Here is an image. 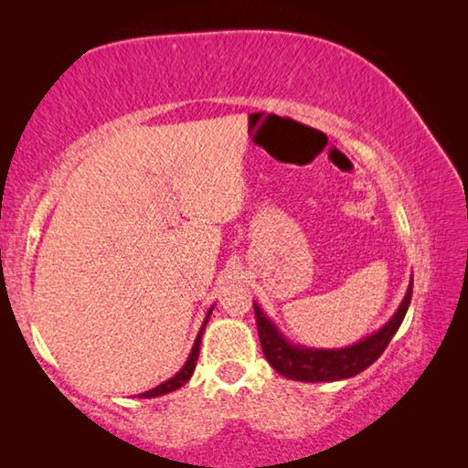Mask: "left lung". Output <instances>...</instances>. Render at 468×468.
<instances>
[{"label": "left lung", "instance_id": "1", "mask_svg": "<svg viewBox=\"0 0 468 468\" xmlns=\"http://www.w3.org/2000/svg\"><path fill=\"white\" fill-rule=\"evenodd\" d=\"M410 295H413V276H410L405 299L400 301L399 310L394 312L392 318L374 335L343 348H312L292 345L279 330V326L262 312V307L253 301L264 357L281 376L297 379V382H338V379L357 376L384 353L396 330L400 328L409 310Z\"/></svg>", "mask_w": 468, "mask_h": 468}]
</instances>
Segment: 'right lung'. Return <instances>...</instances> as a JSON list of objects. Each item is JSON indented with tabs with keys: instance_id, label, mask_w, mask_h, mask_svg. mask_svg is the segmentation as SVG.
I'll return each instance as SVG.
<instances>
[{
	"instance_id": "add662e5",
	"label": "right lung",
	"mask_w": 468,
	"mask_h": 468,
	"mask_svg": "<svg viewBox=\"0 0 468 468\" xmlns=\"http://www.w3.org/2000/svg\"><path fill=\"white\" fill-rule=\"evenodd\" d=\"M212 310H215V305L210 307L208 310V314H206V318H204V322H202V326H200V332H197V336H196V340H194V346H192V353H189V357H187V361L184 363V367H181L176 376L173 378H169L167 382H163V384H158L156 388H153V390H148V392H142V394H138V399H156V396H163V394H169V392H173V390H179L181 386L184 384H187L189 382V378H192V374H194V369H196V361H197V355H200V345H202V335H204V330H206V324H208V318H210V314H212Z\"/></svg>"
}]
</instances>
